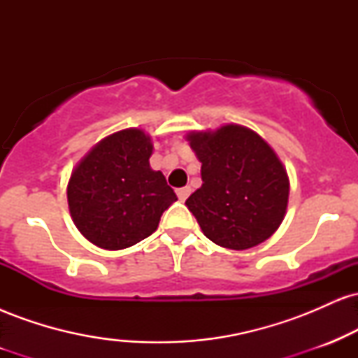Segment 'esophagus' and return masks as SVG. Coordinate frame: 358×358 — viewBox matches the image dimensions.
Returning <instances> with one entry per match:
<instances>
[{"label": "esophagus", "instance_id": "obj_1", "mask_svg": "<svg viewBox=\"0 0 358 358\" xmlns=\"http://www.w3.org/2000/svg\"><path fill=\"white\" fill-rule=\"evenodd\" d=\"M190 193H192V188L188 187V185H187V187L178 188V190H176V195H178V199L182 200V202H185V200L188 199V195H190Z\"/></svg>", "mask_w": 358, "mask_h": 358}]
</instances>
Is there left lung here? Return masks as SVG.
Wrapping results in <instances>:
<instances>
[{
	"label": "left lung",
	"instance_id": "left-lung-1",
	"mask_svg": "<svg viewBox=\"0 0 358 358\" xmlns=\"http://www.w3.org/2000/svg\"><path fill=\"white\" fill-rule=\"evenodd\" d=\"M187 141L202 163V187L187 207L220 248L250 249L269 239L286 215L289 178L256 131L241 124L190 131Z\"/></svg>",
	"mask_w": 358,
	"mask_h": 358
}]
</instances>
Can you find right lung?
Wrapping results in <instances>:
<instances>
[{
    "mask_svg": "<svg viewBox=\"0 0 358 358\" xmlns=\"http://www.w3.org/2000/svg\"><path fill=\"white\" fill-rule=\"evenodd\" d=\"M153 139L127 127L101 139L77 163L67 185L69 210L79 232L101 249L119 250L146 239L176 200L162 171L150 166Z\"/></svg>",
    "mask_w": 358,
    "mask_h": 358,
    "instance_id": "add662e5",
    "label": "right lung"
}]
</instances>
